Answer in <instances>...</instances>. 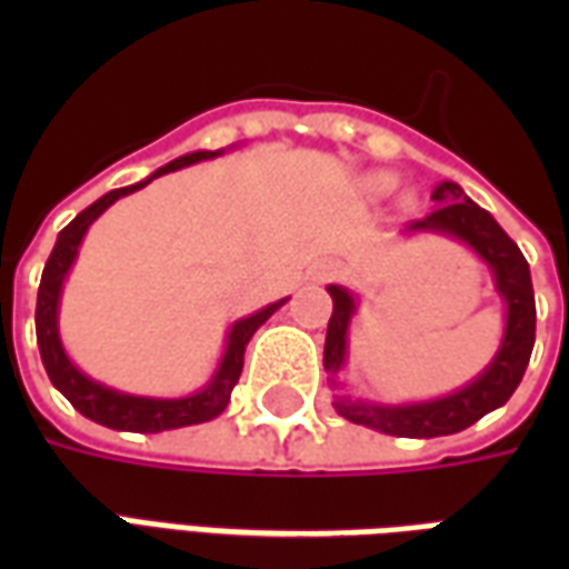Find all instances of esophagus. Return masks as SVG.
I'll use <instances>...</instances> for the list:
<instances>
[{
	"label": "esophagus",
	"instance_id": "1",
	"mask_svg": "<svg viewBox=\"0 0 569 569\" xmlns=\"http://www.w3.org/2000/svg\"><path fill=\"white\" fill-rule=\"evenodd\" d=\"M332 273H335L332 264H317V268L310 271V277H313V280H329Z\"/></svg>",
	"mask_w": 569,
	"mask_h": 569
}]
</instances>
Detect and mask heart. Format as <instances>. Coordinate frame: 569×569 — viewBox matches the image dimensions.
<instances>
[{
	"instance_id": "1",
	"label": "heart",
	"mask_w": 569,
	"mask_h": 569,
	"mask_svg": "<svg viewBox=\"0 0 569 569\" xmlns=\"http://www.w3.org/2000/svg\"><path fill=\"white\" fill-rule=\"evenodd\" d=\"M366 188H369L371 194H387V191H393L396 188V176L393 173H375L366 179Z\"/></svg>"
}]
</instances>
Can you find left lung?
<instances>
[{"label":"left lung","mask_w":569,"mask_h":569,"mask_svg":"<svg viewBox=\"0 0 569 569\" xmlns=\"http://www.w3.org/2000/svg\"><path fill=\"white\" fill-rule=\"evenodd\" d=\"M432 200L439 207L429 212L427 219L408 224L406 234H441L472 249L478 259L488 264L493 289L506 305V329L488 369L448 396L406 402V406L366 402L350 393L335 396V408L341 418L359 427L378 429L383 436H406V439L451 436V432L472 427L493 408L506 406L515 387L525 378L527 362L533 353V338H537L533 283H530V268L518 243L502 231L488 210H481L476 200L466 198L457 182H439L432 191ZM329 296H332V320L326 332L322 366L329 371L335 390H345L338 375L347 362V332L357 313V296L345 286H329Z\"/></svg>","instance_id":"8db88e82"}]
</instances>
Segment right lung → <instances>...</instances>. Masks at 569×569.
Here are the masks:
<instances>
[{"instance_id": "add662e5", "label": "right lung", "mask_w": 569, "mask_h": 569, "mask_svg": "<svg viewBox=\"0 0 569 569\" xmlns=\"http://www.w3.org/2000/svg\"><path fill=\"white\" fill-rule=\"evenodd\" d=\"M224 149L219 151H188L176 161L158 167L149 179L142 182H133V186L116 188L109 191L100 200H93L88 210H81L72 222L57 234V243L51 249V256L44 261L42 283H39V301H36V338H39V353H42L44 371L54 383L60 393L67 396L72 408L84 415L93 423H103L109 429H124V432H163V429H179V427H194V423H207V420L219 418L228 402H231V390L234 383L240 381V371H243V353H247V345L252 335L259 332V326L268 317H273V310L283 308L289 298H280L268 308L249 313L243 320H237L231 329H228V338H224L222 359H219V369L212 371V378L198 393L179 396V399H158V396H133L121 393L116 387H106V383L93 381L84 371L67 357L63 350V341H60V326H57V317H60V292H63V283H67L69 271L76 264V256H79V247L88 228H91L100 216H103L118 198H128L133 191H140L163 173H173V170H182V167H191L198 161H212L219 158Z\"/></svg>"}]
</instances>
